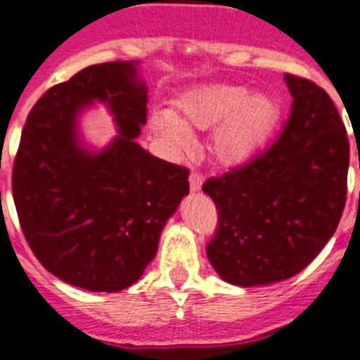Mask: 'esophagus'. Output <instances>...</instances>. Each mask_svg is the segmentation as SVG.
I'll return each mask as SVG.
<instances>
[{"label": "esophagus", "instance_id": "esophagus-1", "mask_svg": "<svg viewBox=\"0 0 360 360\" xmlns=\"http://www.w3.org/2000/svg\"><path fill=\"white\" fill-rule=\"evenodd\" d=\"M202 174L200 173H191L189 176V187H191V193H198L200 189H202Z\"/></svg>", "mask_w": 360, "mask_h": 360}]
</instances>
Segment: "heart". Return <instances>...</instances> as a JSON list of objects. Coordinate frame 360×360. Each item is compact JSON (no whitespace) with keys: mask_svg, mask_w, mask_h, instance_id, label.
Listing matches in <instances>:
<instances>
[{"mask_svg":"<svg viewBox=\"0 0 360 360\" xmlns=\"http://www.w3.org/2000/svg\"><path fill=\"white\" fill-rule=\"evenodd\" d=\"M176 111L160 110L151 115V129L174 151L189 146L191 131H207L212 160L234 169L262 153L281 119V106L272 95H254L243 84H203L176 101Z\"/></svg>","mask_w":360,"mask_h":360,"instance_id":"b5f03b06","label":"heart"}]
</instances>
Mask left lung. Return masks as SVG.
<instances>
[{"label": "left lung", "instance_id": "left-lung-1", "mask_svg": "<svg viewBox=\"0 0 360 360\" xmlns=\"http://www.w3.org/2000/svg\"><path fill=\"white\" fill-rule=\"evenodd\" d=\"M285 82L294 101L281 136L243 167L203 184L219 218L207 257L236 287L299 274L345 211L349 142L341 115L316 82L290 73Z\"/></svg>", "mask_w": 360, "mask_h": 360}]
</instances>
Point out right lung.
<instances>
[{
  "label": "right lung",
  "instance_id": "obj_1",
  "mask_svg": "<svg viewBox=\"0 0 360 360\" xmlns=\"http://www.w3.org/2000/svg\"><path fill=\"white\" fill-rule=\"evenodd\" d=\"M106 103L117 135L103 150L84 144L78 119ZM148 86L136 61L81 70L34 104L12 171L23 234L44 269L73 287L119 292L141 279L167 219L189 195V171L160 160L136 139Z\"/></svg>",
  "mask_w": 360,
  "mask_h": 360
}]
</instances>
